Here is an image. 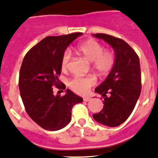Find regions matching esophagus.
I'll return each instance as SVG.
<instances>
[{"label":"esophagus","mask_w":158,"mask_h":158,"mask_svg":"<svg viewBox=\"0 0 158 158\" xmlns=\"http://www.w3.org/2000/svg\"><path fill=\"white\" fill-rule=\"evenodd\" d=\"M84 102H89V101H90V98H89V97H85V98H84Z\"/></svg>","instance_id":"34e87169"}]
</instances>
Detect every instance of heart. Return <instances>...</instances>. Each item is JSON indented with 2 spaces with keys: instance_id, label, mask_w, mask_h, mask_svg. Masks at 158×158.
Returning <instances> with one entry per match:
<instances>
[{
  "instance_id": "obj_1",
  "label": "heart",
  "mask_w": 158,
  "mask_h": 158,
  "mask_svg": "<svg viewBox=\"0 0 158 158\" xmlns=\"http://www.w3.org/2000/svg\"><path fill=\"white\" fill-rule=\"evenodd\" d=\"M77 52L88 62H93V69L99 75H105L113 68L114 64V55L110 50H105L104 47L96 40H87L80 44ZM72 54L69 50H65L61 59V68L66 70L70 63ZM96 80L92 75L87 77H74L69 81V86L77 94H85L89 88L96 84Z\"/></svg>"
}]
</instances>
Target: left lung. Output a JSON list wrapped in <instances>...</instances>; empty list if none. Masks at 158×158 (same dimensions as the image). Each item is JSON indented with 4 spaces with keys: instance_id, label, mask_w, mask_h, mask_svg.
Returning a JSON list of instances; mask_svg holds the SVG:
<instances>
[{
    "instance_id": "1",
    "label": "left lung",
    "mask_w": 158,
    "mask_h": 158,
    "mask_svg": "<svg viewBox=\"0 0 158 158\" xmlns=\"http://www.w3.org/2000/svg\"><path fill=\"white\" fill-rule=\"evenodd\" d=\"M114 50L115 61L106 79L95 89L103 97V108L93 114L95 120L108 127H118L133 112L140 96L139 59L134 50L122 39L106 34H94Z\"/></svg>"
}]
</instances>
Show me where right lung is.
I'll return each mask as SVG.
<instances>
[{"label":"right lung","mask_w":158,"mask_h":158,"mask_svg":"<svg viewBox=\"0 0 158 158\" xmlns=\"http://www.w3.org/2000/svg\"><path fill=\"white\" fill-rule=\"evenodd\" d=\"M81 32L47 37L25 56L19 72V86L25 111L44 130L56 131L67 126L72 120V110L83 99L70 89L63 96L54 95L52 86L60 84L61 59L67 47ZM62 84V83H61ZM62 89H65L62 84Z\"/></svg>","instance_id":"add662e5"}]
</instances>
